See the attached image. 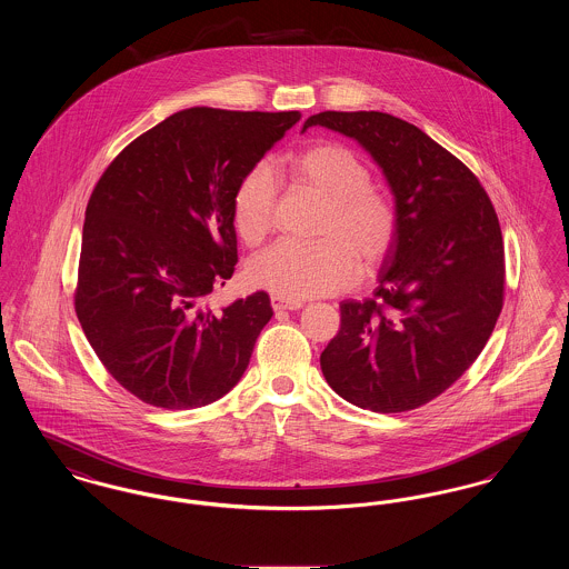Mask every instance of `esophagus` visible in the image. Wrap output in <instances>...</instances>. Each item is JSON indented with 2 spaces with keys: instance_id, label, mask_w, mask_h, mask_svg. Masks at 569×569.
<instances>
[{
  "instance_id": "esophagus-1",
  "label": "esophagus",
  "mask_w": 569,
  "mask_h": 569,
  "mask_svg": "<svg viewBox=\"0 0 569 569\" xmlns=\"http://www.w3.org/2000/svg\"><path fill=\"white\" fill-rule=\"evenodd\" d=\"M271 305L274 311H298L302 307L300 300L292 298L271 297Z\"/></svg>"
}]
</instances>
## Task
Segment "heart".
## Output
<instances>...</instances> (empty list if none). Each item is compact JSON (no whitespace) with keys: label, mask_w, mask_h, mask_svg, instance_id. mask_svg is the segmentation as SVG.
Segmentation results:
<instances>
[{"label":"heart","mask_w":569,"mask_h":569,"mask_svg":"<svg viewBox=\"0 0 569 569\" xmlns=\"http://www.w3.org/2000/svg\"><path fill=\"white\" fill-rule=\"evenodd\" d=\"M290 174L302 190L325 200L313 243L279 241L247 264L251 286L274 297L311 298L352 286L356 260L365 271L383 262L397 237L392 200L371 188V170L341 142H316L290 160ZM277 186L267 166L243 177L232 198V217L244 243L262 241L274 221Z\"/></svg>","instance_id":"b5f03b06"}]
</instances>
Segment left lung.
I'll list each match as a JSON object with an SVG mask.
<instances>
[{
	"mask_svg": "<svg viewBox=\"0 0 569 569\" xmlns=\"http://www.w3.org/2000/svg\"><path fill=\"white\" fill-rule=\"evenodd\" d=\"M376 160L399 217L373 297L341 302V328L320 356L328 386L352 406L399 413L448 390L487 346L503 307L499 219L478 177L399 117L378 110L311 114Z\"/></svg>",
	"mask_w": 569,
	"mask_h": 569,
	"instance_id": "1",
	"label": "left lung"
}]
</instances>
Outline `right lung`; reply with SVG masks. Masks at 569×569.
I'll return each mask as SVG.
<instances>
[{"label": "right lung", "instance_id": "1", "mask_svg": "<svg viewBox=\"0 0 569 569\" xmlns=\"http://www.w3.org/2000/svg\"><path fill=\"white\" fill-rule=\"evenodd\" d=\"M300 119L196 107L132 140L104 170L82 226L74 309L112 378L142 403L191 409L243 378L272 318L267 292L213 311L232 277V198Z\"/></svg>", "mask_w": 569, "mask_h": 569}]
</instances>
